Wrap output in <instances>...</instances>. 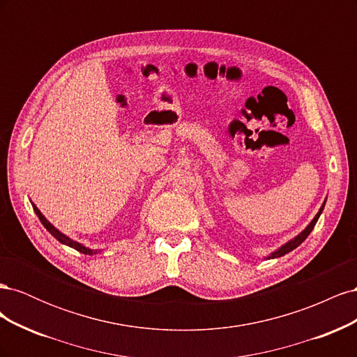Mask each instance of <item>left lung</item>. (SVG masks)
Instances as JSON below:
<instances>
[{"label": "left lung", "mask_w": 357, "mask_h": 357, "mask_svg": "<svg viewBox=\"0 0 357 357\" xmlns=\"http://www.w3.org/2000/svg\"><path fill=\"white\" fill-rule=\"evenodd\" d=\"M325 204H326V199L323 201V204H321V207H320V210H319V213L314 215V219H312L308 225H307V228L302 231L301 234H298L295 238H291V240H289L286 244H283L282 247H278L277 250H274L273 253H269L265 259H277V257H282V256H284V255H287L289 252H291V250H295V248L299 245V244H302V241H304L307 236L310 235V232L314 229V226H316V223H317V220H319V218H320V214H321V211H323V208H325Z\"/></svg>", "instance_id": "left-lung-1"}]
</instances>
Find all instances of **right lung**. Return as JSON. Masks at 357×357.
Here are the masks:
<instances>
[{
  "label": "right lung",
  "mask_w": 357,
  "mask_h": 357,
  "mask_svg": "<svg viewBox=\"0 0 357 357\" xmlns=\"http://www.w3.org/2000/svg\"><path fill=\"white\" fill-rule=\"evenodd\" d=\"M32 204V208H34V211H36V214L38 215V219H40V222L43 223V226H45V228L55 236V238L59 241V243H62V244H66V245H68V247H71V248H74V250H77V252H80V253H83V255H96V253H100L101 250H92V248H89V247H86V245H83L82 243H77V241H74L73 238H70V236H67L66 234H62L58 228H55V226H53L45 215H43V213L37 208V205L34 204V202H31Z\"/></svg>",
  "instance_id": "add662e5"
}]
</instances>
